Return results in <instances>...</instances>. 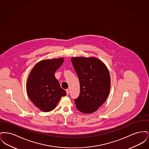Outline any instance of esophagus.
<instances>
[{
  "instance_id": "34e87169",
  "label": "esophagus",
  "mask_w": 149,
  "mask_h": 149,
  "mask_svg": "<svg viewBox=\"0 0 149 149\" xmlns=\"http://www.w3.org/2000/svg\"><path fill=\"white\" fill-rule=\"evenodd\" d=\"M66 94L68 95V94H69L70 91H69V89H66Z\"/></svg>"
}]
</instances>
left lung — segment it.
I'll return each mask as SVG.
<instances>
[{
    "mask_svg": "<svg viewBox=\"0 0 149 149\" xmlns=\"http://www.w3.org/2000/svg\"><path fill=\"white\" fill-rule=\"evenodd\" d=\"M72 64L80 82V92L74 100L79 111L85 114L95 112L109 95L111 78L106 65L97 57H74Z\"/></svg>",
    "mask_w": 149,
    "mask_h": 149,
    "instance_id": "obj_1",
    "label": "left lung"
}]
</instances>
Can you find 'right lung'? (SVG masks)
I'll return each mask as SVG.
<instances>
[{
	"instance_id": "right-lung-1",
	"label": "right lung",
	"mask_w": 149,
	"mask_h": 149,
	"mask_svg": "<svg viewBox=\"0 0 149 149\" xmlns=\"http://www.w3.org/2000/svg\"><path fill=\"white\" fill-rule=\"evenodd\" d=\"M62 57L43 60L36 64L30 72L26 90L32 102L42 111L55 108L61 97L66 94L55 77V72L63 64Z\"/></svg>"
}]
</instances>
